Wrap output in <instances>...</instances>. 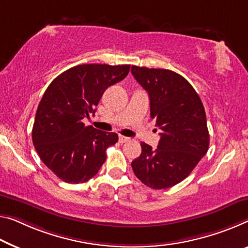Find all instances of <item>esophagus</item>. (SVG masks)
Listing matches in <instances>:
<instances>
[{"label":"esophagus","instance_id":"1","mask_svg":"<svg viewBox=\"0 0 248 248\" xmlns=\"http://www.w3.org/2000/svg\"><path fill=\"white\" fill-rule=\"evenodd\" d=\"M119 140H120V143H125V142H127V140H129V139H128V137H126V136L120 135Z\"/></svg>","mask_w":248,"mask_h":248}]
</instances>
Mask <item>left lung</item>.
Masks as SVG:
<instances>
[{"mask_svg": "<svg viewBox=\"0 0 248 248\" xmlns=\"http://www.w3.org/2000/svg\"><path fill=\"white\" fill-rule=\"evenodd\" d=\"M131 72L148 93L151 117L162 131L156 150L140 143L142 154L132 162V169L148 187H172L185 180L207 153L209 134L203 103L193 86L173 71L134 65Z\"/></svg>", "mask_w": 248, "mask_h": 248, "instance_id": "1", "label": "left lung"}]
</instances>
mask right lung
<instances>
[{
	"mask_svg": "<svg viewBox=\"0 0 248 248\" xmlns=\"http://www.w3.org/2000/svg\"><path fill=\"white\" fill-rule=\"evenodd\" d=\"M129 65L83 64L52 81L37 108L32 129L34 147L45 165L70 184L97 174L116 133L86 126L83 120L96 109L103 93L126 78Z\"/></svg>",
	"mask_w": 248,
	"mask_h": 248,
	"instance_id": "obj_1",
	"label": "right lung"
}]
</instances>
